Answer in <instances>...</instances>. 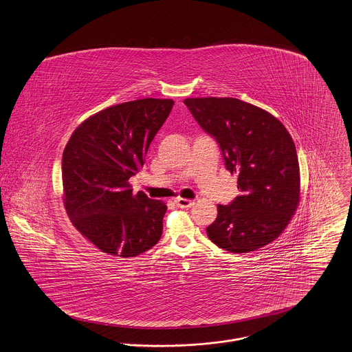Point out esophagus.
I'll list each match as a JSON object with an SVG mask.
<instances>
[{"label":"esophagus","mask_w":352,"mask_h":352,"mask_svg":"<svg viewBox=\"0 0 352 352\" xmlns=\"http://www.w3.org/2000/svg\"><path fill=\"white\" fill-rule=\"evenodd\" d=\"M175 205L181 208H188V207L192 206V201L185 199V198H177Z\"/></svg>","instance_id":"1"}]
</instances>
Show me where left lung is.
I'll return each instance as SVG.
<instances>
[{
	"mask_svg": "<svg viewBox=\"0 0 352 352\" xmlns=\"http://www.w3.org/2000/svg\"><path fill=\"white\" fill-rule=\"evenodd\" d=\"M221 148L225 167L238 174L241 195L218 205L208 239L230 252H250L272 242L299 204V164L294 141L275 117L236 98L184 101Z\"/></svg>",
	"mask_w": 352,
	"mask_h": 352,
	"instance_id": "1",
	"label": "left lung"
}]
</instances>
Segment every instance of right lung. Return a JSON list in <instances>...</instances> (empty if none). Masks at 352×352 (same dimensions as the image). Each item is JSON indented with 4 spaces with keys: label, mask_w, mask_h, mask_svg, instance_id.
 <instances>
[{
    "label": "right lung",
    "mask_w": 352,
    "mask_h": 352,
    "mask_svg": "<svg viewBox=\"0 0 352 352\" xmlns=\"http://www.w3.org/2000/svg\"><path fill=\"white\" fill-rule=\"evenodd\" d=\"M174 101L116 104L80 124L63 154V204L85 238L113 256H137L158 243L166 207L129 179L145 165L148 146Z\"/></svg>",
    "instance_id": "obj_1"
}]
</instances>
